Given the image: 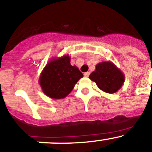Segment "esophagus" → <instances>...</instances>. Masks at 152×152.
Returning <instances> with one entry per match:
<instances>
[{
  "instance_id": "esophagus-1",
  "label": "esophagus",
  "mask_w": 152,
  "mask_h": 152,
  "mask_svg": "<svg viewBox=\"0 0 152 152\" xmlns=\"http://www.w3.org/2000/svg\"><path fill=\"white\" fill-rule=\"evenodd\" d=\"M89 75H90V73H89V72H86V73H84V76H86V77H88Z\"/></svg>"
}]
</instances>
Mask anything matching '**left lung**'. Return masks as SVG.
<instances>
[{"mask_svg":"<svg viewBox=\"0 0 152 152\" xmlns=\"http://www.w3.org/2000/svg\"><path fill=\"white\" fill-rule=\"evenodd\" d=\"M89 78L100 90L109 94L117 92L124 83V73L111 61L97 64L95 70L91 73Z\"/></svg>","mask_w":152,"mask_h":152,"instance_id":"left-lung-1","label":"left lung"}]
</instances>
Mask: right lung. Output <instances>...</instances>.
<instances>
[{"label":"right lung","mask_w":152,"mask_h":152,"mask_svg":"<svg viewBox=\"0 0 152 152\" xmlns=\"http://www.w3.org/2000/svg\"><path fill=\"white\" fill-rule=\"evenodd\" d=\"M83 77L76 66L70 64L69 55L52 58L39 78L42 92L52 99H63L69 94L78 81Z\"/></svg>","instance_id":"right-lung-1"}]
</instances>
